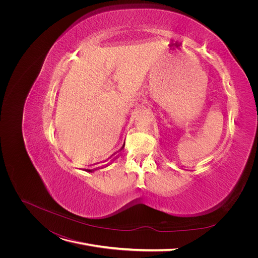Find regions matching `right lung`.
<instances>
[{
	"label": "right lung",
	"instance_id": "add662e5",
	"mask_svg": "<svg viewBox=\"0 0 258 258\" xmlns=\"http://www.w3.org/2000/svg\"><path fill=\"white\" fill-rule=\"evenodd\" d=\"M123 147H124V146H123ZM121 150H122V148H121Z\"/></svg>",
	"mask_w": 258,
	"mask_h": 258
}]
</instances>
